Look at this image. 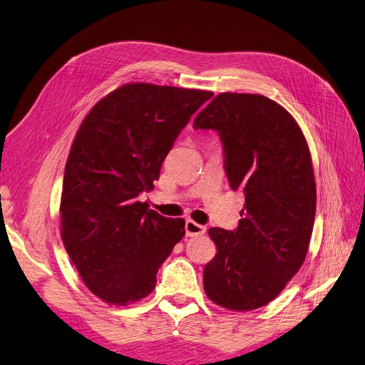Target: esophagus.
<instances>
[{"mask_svg":"<svg viewBox=\"0 0 365 365\" xmlns=\"http://www.w3.org/2000/svg\"><path fill=\"white\" fill-rule=\"evenodd\" d=\"M205 231H207V228L204 225L196 224L190 219L185 222V235L187 236H190V237L192 236H201V235H205Z\"/></svg>","mask_w":365,"mask_h":365,"instance_id":"34e87169","label":"esophagus"}]
</instances>
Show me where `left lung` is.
<instances>
[{
    "label": "left lung",
    "instance_id": "8db88e82",
    "mask_svg": "<svg viewBox=\"0 0 365 365\" xmlns=\"http://www.w3.org/2000/svg\"><path fill=\"white\" fill-rule=\"evenodd\" d=\"M215 130L224 169L245 205L236 230L210 228L217 252L204 268L213 303L251 311L277 297L306 259L317 189L311 153L297 121L259 94L222 93L193 121Z\"/></svg>",
    "mask_w": 365,
    "mask_h": 365
}]
</instances>
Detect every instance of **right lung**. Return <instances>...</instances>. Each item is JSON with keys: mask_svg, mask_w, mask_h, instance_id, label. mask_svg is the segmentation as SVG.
<instances>
[{"mask_svg": "<svg viewBox=\"0 0 365 365\" xmlns=\"http://www.w3.org/2000/svg\"><path fill=\"white\" fill-rule=\"evenodd\" d=\"M213 93L130 83L102 98L77 130L65 165L62 240L86 288L125 306L149 295L185 235L138 196L153 189L180 132Z\"/></svg>", "mask_w": 365, "mask_h": 365, "instance_id": "obj_1", "label": "right lung"}]
</instances>
